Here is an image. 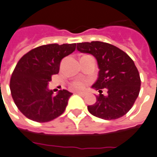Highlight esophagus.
I'll return each mask as SVG.
<instances>
[{"label": "esophagus", "instance_id": "obj_1", "mask_svg": "<svg viewBox=\"0 0 157 157\" xmlns=\"http://www.w3.org/2000/svg\"><path fill=\"white\" fill-rule=\"evenodd\" d=\"M76 93L82 96H85L87 95V92H86V91H76Z\"/></svg>", "mask_w": 157, "mask_h": 157}]
</instances>
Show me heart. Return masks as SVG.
I'll return each mask as SVG.
<instances>
[{
	"label": "heart",
	"mask_w": 157,
	"mask_h": 157,
	"mask_svg": "<svg viewBox=\"0 0 157 157\" xmlns=\"http://www.w3.org/2000/svg\"><path fill=\"white\" fill-rule=\"evenodd\" d=\"M88 83V81L86 79H83V78H79V79H76L75 81H73L71 82V87L75 89H78V90H81L83 89L86 86V85Z\"/></svg>",
	"instance_id": "heart-1"
}]
</instances>
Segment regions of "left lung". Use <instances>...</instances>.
<instances>
[{"label": "left lung", "instance_id": "left-lung-1", "mask_svg": "<svg viewBox=\"0 0 157 157\" xmlns=\"http://www.w3.org/2000/svg\"><path fill=\"white\" fill-rule=\"evenodd\" d=\"M77 49L96 57L98 78L92 88L98 90L96 102L88 105L90 113L105 120L117 119L132 108L140 91V73L133 60L126 52L110 44L92 41L77 44ZM107 95L104 96L102 89Z\"/></svg>", "mask_w": 157, "mask_h": 157}]
</instances>
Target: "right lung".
I'll return each instance as SVG.
<instances>
[{
  "instance_id": "right-lung-1",
  "label": "right lung",
  "mask_w": 157,
  "mask_h": 157,
  "mask_svg": "<svg viewBox=\"0 0 157 157\" xmlns=\"http://www.w3.org/2000/svg\"><path fill=\"white\" fill-rule=\"evenodd\" d=\"M76 44L42 45L22 56L10 82L13 100L24 116L37 122L57 118L66 109L72 93L61 90L56 96L48 88L52 75L58 74L62 58L72 53Z\"/></svg>"
}]
</instances>
